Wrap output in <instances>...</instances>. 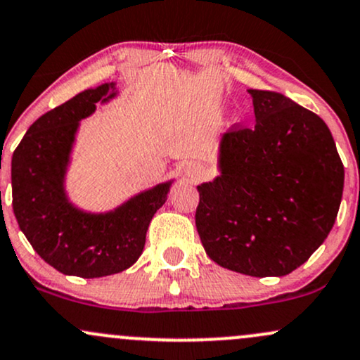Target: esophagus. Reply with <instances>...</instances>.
<instances>
[{"instance_id": "34e87169", "label": "esophagus", "mask_w": 360, "mask_h": 360, "mask_svg": "<svg viewBox=\"0 0 360 360\" xmlns=\"http://www.w3.org/2000/svg\"><path fill=\"white\" fill-rule=\"evenodd\" d=\"M205 174V165L201 162L189 160L184 164V176L191 181H200Z\"/></svg>"}]
</instances>
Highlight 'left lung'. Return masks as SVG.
Instances as JSON below:
<instances>
[{"mask_svg":"<svg viewBox=\"0 0 360 360\" xmlns=\"http://www.w3.org/2000/svg\"><path fill=\"white\" fill-rule=\"evenodd\" d=\"M256 124L220 140V176L198 186L196 229L217 264L282 276L328 238L343 193V164L318 114L270 90H248Z\"/></svg>","mask_w":360,"mask_h":360,"instance_id":"8db88e82","label":"left lung"}]
</instances>
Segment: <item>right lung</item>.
Here are the masks:
<instances>
[{
  "label": "right lung",
  "instance_id": "add662e5",
  "mask_svg": "<svg viewBox=\"0 0 360 360\" xmlns=\"http://www.w3.org/2000/svg\"><path fill=\"white\" fill-rule=\"evenodd\" d=\"M116 94L114 82L102 84L46 112L27 129L11 157L18 227L35 252L65 275L98 278L131 266L172 184H157L105 213L84 212L68 200L65 176L80 121L96 110L97 102Z\"/></svg>",
  "mask_w": 360,
  "mask_h": 360
}]
</instances>
